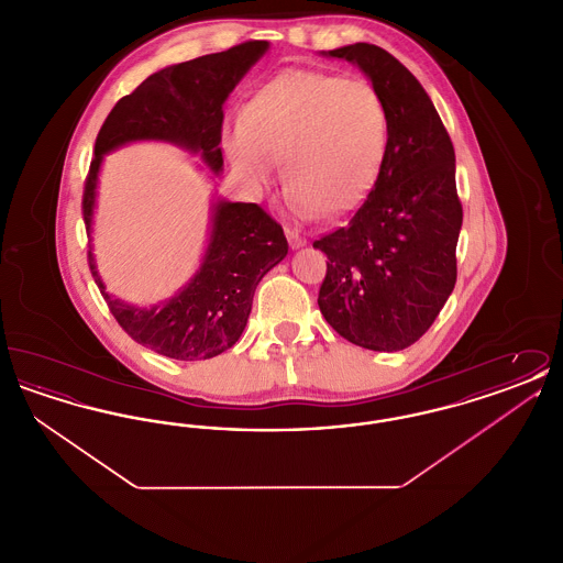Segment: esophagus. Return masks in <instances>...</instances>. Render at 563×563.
Here are the masks:
<instances>
[{"instance_id":"34e87169","label":"esophagus","mask_w":563,"mask_h":563,"mask_svg":"<svg viewBox=\"0 0 563 563\" xmlns=\"http://www.w3.org/2000/svg\"><path fill=\"white\" fill-rule=\"evenodd\" d=\"M285 234H287V241L291 244V249H299L306 244V236L301 232H297L294 228H285Z\"/></svg>"}]
</instances>
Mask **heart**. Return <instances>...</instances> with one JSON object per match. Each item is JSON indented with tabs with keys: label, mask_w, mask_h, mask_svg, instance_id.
I'll list each match as a JSON object with an SVG mask.
<instances>
[{
	"label": "heart",
	"mask_w": 563,
	"mask_h": 563,
	"mask_svg": "<svg viewBox=\"0 0 563 563\" xmlns=\"http://www.w3.org/2000/svg\"><path fill=\"white\" fill-rule=\"evenodd\" d=\"M388 139L374 84L317 69L266 81L221 131L228 161L255 191L268 188L283 161L289 205L303 217L356 209L382 175Z\"/></svg>",
	"instance_id": "b5f03b06"
}]
</instances>
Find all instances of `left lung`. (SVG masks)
Returning a JSON list of instances; mask_svg holds the SVG:
<instances>
[{
  "mask_svg": "<svg viewBox=\"0 0 563 563\" xmlns=\"http://www.w3.org/2000/svg\"><path fill=\"white\" fill-rule=\"evenodd\" d=\"M329 56L358 65L390 122L382 175L363 207L314 241L327 255L319 308L344 340L375 352L418 342L454 291L462 205L455 154L422 84L374 44Z\"/></svg>",
  "mask_w": 563,
  "mask_h": 563,
  "instance_id": "left-lung-1",
  "label": "left lung"
}]
</instances>
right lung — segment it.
<instances>
[{
	"label": "right lung",
	"instance_id": "right-lung-1",
	"mask_svg": "<svg viewBox=\"0 0 563 563\" xmlns=\"http://www.w3.org/2000/svg\"><path fill=\"white\" fill-rule=\"evenodd\" d=\"M266 51L268 42L251 40L223 53L170 65L113 106L97 134L84 184L81 214L88 232L103 154L124 143L170 141L194 154L200 152L214 175L221 173L223 103ZM287 251L280 223L260 205L219 200L202 266L186 289L162 306L134 308L111 297L97 274L92 251L88 266L109 312L136 344L177 361H205L239 342L260 280L285 260Z\"/></svg>",
	"mask_w": 563,
	"mask_h": 563
}]
</instances>
